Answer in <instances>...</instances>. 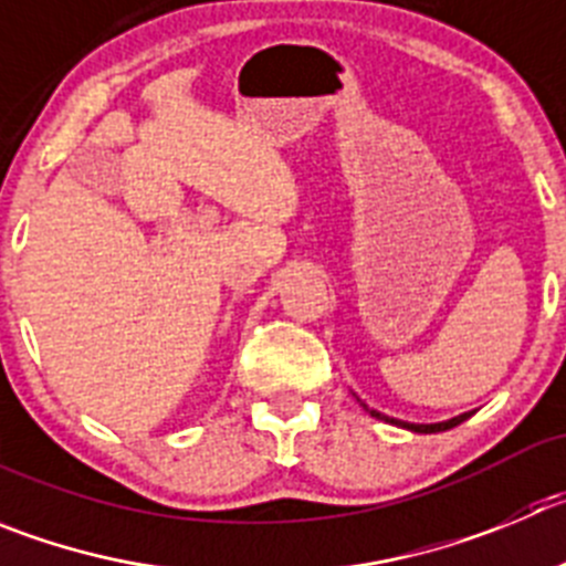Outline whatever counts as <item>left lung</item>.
<instances>
[{"label":"left lung","instance_id":"1","mask_svg":"<svg viewBox=\"0 0 566 566\" xmlns=\"http://www.w3.org/2000/svg\"><path fill=\"white\" fill-rule=\"evenodd\" d=\"M363 408H366V405H363ZM366 410L374 416V419H382V421H388V424L405 427V430H410V432H443V430H452V427H458V424H461V421H467L469 416H472V413H461V416H455V419H450V421H438V424H410V421H399V419H390V416H382V413H379V410H371V408H366Z\"/></svg>","mask_w":566,"mask_h":566}]
</instances>
